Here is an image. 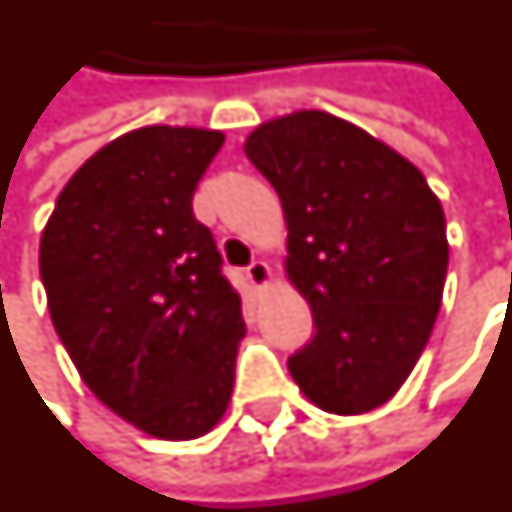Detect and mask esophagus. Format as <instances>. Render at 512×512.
Listing matches in <instances>:
<instances>
[{
    "mask_svg": "<svg viewBox=\"0 0 512 512\" xmlns=\"http://www.w3.org/2000/svg\"><path fill=\"white\" fill-rule=\"evenodd\" d=\"M246 277H249V282H252L255 288H268L271 280H274V271H271V266H268L266 260H255L252 266L246 268Z\"/></svg>",
    "mask_w": 512,
    "mask_h": 512,
    "instance_id": "esophagus-1",
    "label": "esophagus"
}]
</instances>
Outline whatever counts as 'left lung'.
I'll list each match as a JSON object with an SVG mask.
<instances>
[{"label":"left lung","mask_w":512,"mask_h":512,"mask_svg":"<svg viewBox=\"0 0 512 512\" xmlns=\"http://www.w3.org/2000/svg\"><path fill=\"white\" fill-rule=\"evenodd\" d=\"M244 152L280 196L285 274L316 324L288 360L291 377L335 416L385 405L441 310L449 241L438 196L407 157L324 110L263 121Z\"/></svg>","instance_id":"left-lung-1"}]
</instances>
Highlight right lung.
I'll use <instances>...</instances> for the list:
<instances>
[{
  "instance_id": "1",
  "label": "right lung",
  "mask_w": 512,
  "mask_h": 512,
  "mask_svg": "<svg viewBox=\"0 0 512 512\" xmlns=\"http://www.w3.org/2000/svg\"><path fill=\"white\" fill-rule=\"evenodd\" d=\"M224 132L141 127L66 182L41 235V280L82 382L152 438L191 441L230 405L241 293L194 216Z\"/></svg>"
}]
</instances>
